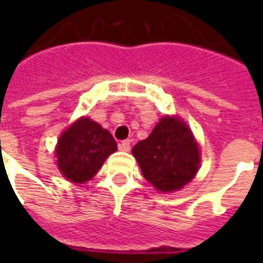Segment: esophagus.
<instances>
[{"instance_id": "34e87169", "label": "esophagus", "mask_w": 263, "mask_h": 263, "mask_svg": "<svg viewBox=\"0 0 263 263\" xmlns=\"http://www.w3.org/2000/svg\"><path fill=\"white\" fill-rule=\"evenodd\" d=\"M130 143H132V141H130V139H124V141H122V142L118 145V147H120V150H122V152H129Z\"/></svg>"}]
</instances>
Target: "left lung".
<instances>
[{
	"label": "left lung",
	"mask_w": 263,
	"mask_h": 263,
	"mask_svg": "<svg viewBox=\"0 0 263 263\" xmlns=\"http://www.w3.org/2000/svg\"><path fill=\"white\" fill-rule=\"evenodd\" d=\"M142 174L158 191L171 192L196 175L200 153L191 130L178 117H163L132 150Z\"/></svg>",
	"instance_id": "1"
}]
</instances>
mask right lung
Masks as SVG:
<instances>
[{
  "label": "right lung",
  "instance_id": "right-lung-1",
  "mask_svg": "<svg viewBox=\"0 0 263 263\" xmlns=\"http://www.w3.org/2000/svg\"><path fill=\"white\" fill-rule=\"evenodd\" d=\"M117 150L108 130L87 117L78 120L58 141V167L71 182L84 183L93 178L106 158Z\"/></svg>",
  "mask_w": 263,
  "mask_h": 263
}]
</instances>
